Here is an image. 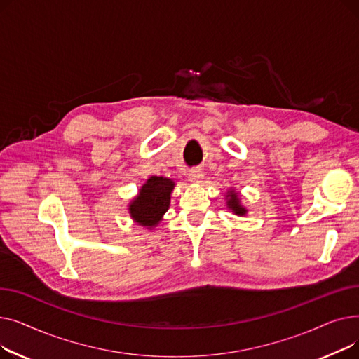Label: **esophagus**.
<instances>
[{
  "mask_svg": "<svg viewBox=\"0 0 359 359\" xmlns=\"http://www.w3.org/2000/svg\"><path fill=\"white\" fill-rule=\"evenodd\" d=\"M202 177H203V173H202V168H199V167H194L189 172V180L194 183L201 182Z\"/></svg>",
  "mask_w": 359,
  "mask_h": 359,
  "instance_id": "1",
  "label": "esophagus"
}]
</instances>
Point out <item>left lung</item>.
Segmentation results:
<instances>
[{
  "instance_id": "1",
  "label": "left lung",
  "mask_w": 359,
  "mask_h": 359,
  "mask_svg": "<svg viewBox=\"0 0 359 359\" xmlns=\"http://www.w3.org/2000/svg\"><path fill=\"white\" fill-rule=\"evenodd\" d=\"M227 205H229V208H231L237 215H244V214H246V210H244L243 206L240 205V201H238V198H237V194H234V191L230 192Z\"/></svg>"
}]
</instances>
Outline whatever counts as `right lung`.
Here are the masks:
<instances>
[{
	"mask_svg": "<svg viewBox=\"0 0 359 359\" xmlns=\"http://www.w3.org/2000/svg\"><path fill=\"white\" fill-rule=\"evenodd\" d=\"M175 183L165 179L153 176L141 187L140 195L129 205V214L138 224L153 225L158 224L164 212L168 210L170 194H172Z\"/></svg>",
	"mask_w": 359,
	"mask_h": 359,
	"instance_id": "right-lung-1",
	"label": "right lung"
}]
</instances>
